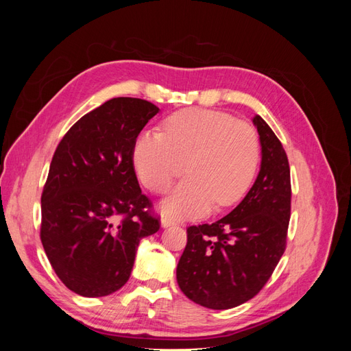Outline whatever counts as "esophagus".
Masks as SVG:
<instances>
[{
  "instance_id": "obj_1",
  "label": "esophagus",
  "mask_w": 351,
  "mask_h": 351,
  "mask_svg": "<svg viewBox=\"0 0 351 351\" xmlns=\"http://www.w3.org/2000/svg\"><path fill=\"white\" fill-rule=\"evenodd\" d=\"M161 226H162L164 228L171 227V226H176V221L171 219V218H168V217H164V218L161 219Z\"/></svg>"
}]
</instances>
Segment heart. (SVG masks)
<instances>
[{
	"mask_svg": "<svg viewBox=\"0 0 351 351\" xmlns=\"http://www.w3.org/2000/svg\"><path fill=\"white\" fill-rule=\"evenodd\" d=\"M261 159L256 130L227 112L186 108L171 114L162 133L143 132L133 147V164L142 183L155 193L168 192L162 204L176 217H202L215 204L239 202L252 186Z\"/></svg>",
	"mask_w": 351,
	"mask_h": 351,
	"instance_id": "b5f03b06",
	"label": "heart"
}]
</instances>
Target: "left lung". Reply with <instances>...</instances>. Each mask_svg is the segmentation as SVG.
<instances>
[{
  "label": "left lung",
  "mask_w": 351,
  "mask_h": 351,
  "mask_svg": "<svg viewBox=\"0 0 351 351\" xmlns=\"http://www.w3.org/2000/svg\"><path fill=\"white\" fill-rule=\"evenodd\" d=\"M253 124L262 146L256 182L228 215L187 228L177 265L180 289L208 309H231L253 299L285 250L291 214L289 158L261 115Z\"/></svg>",
  "instance_id": "1"
}]
</instances>
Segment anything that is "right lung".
<instances>
[{"label": "right lung", "instance_id": "right-lung-1", "mask_svg": "<svg viewBox=\"0 0 351 351\" xmlns=\"http://www.w3.org/2000/svg\"><path fill=\"white\" fill-rule=\"evenodd\" d=\"M159 108L112 98L84 114L52 156L40 196V241L57 277L83 297L130 278L139 241L161 227L133 165L137 136Z\"/></svg>", "mask_w": 351, "mask_h": 351}]
</instances>
